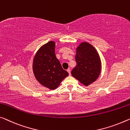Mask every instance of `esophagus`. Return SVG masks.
I'll return each mask as SVG.
<instances>
[{
    "label": "esophagus",
    "mask_w": 130,
    "mask_h": 130,
    "mask_svg": "<svg viewBox=\"0 0 130 130\" xmlns=\"http://www.w3.org/2000/svg\"><path fill=\"white\" fill-rule=\"evenodd\" d=\"M67 71L68 72V73H69V75H71V71H70V69H67Z\"/></svg>",
    "instance_id": "esophagus-1"
}]
</instances>
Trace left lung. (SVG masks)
I'll use <instances>...</instances> for the list:
<instances>
[{
    "label": "left lung",
    "instance_id": "1",
    "mask_svg": "<svg viewBox=\"0 0 130 130\" xmlns=\"http://www.w3.org/2000/svg\"><path fill=\"white\" fill-rule=\"evenodd\" d=\"M77 66L71 71V75L85 86L96 81L102 69L99 53L92 45L83 42L76 47Z\"/></svg>",
    "mask_w": 130,
    "mask_h": 130
}]
</instances>
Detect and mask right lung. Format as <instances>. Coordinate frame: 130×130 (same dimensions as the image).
<instances>
[{
  "label": "right lung",
  "instance_id": "add662e5",
  "mask_svg": "<svg viewBox=\"0 0 130 130\" xmlns=\"http://www.w3.org/2000/svg\"><path fill=\"white\" fill-rule=\"evenodd\" d=\"M55 42L51 41L38 50L33 59L32 70L35 78L51 90L56 89L69 73L61 67L55 52Z\"/></svg>",
  "mask_w": 130,
  "mask_h": 130
}]
</instances>
